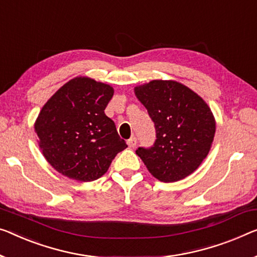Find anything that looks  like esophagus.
<instances>
[{
  "label": "esophagus",
  "instance_id": "34e87169",
  "mask_svg": "<svg viewBox=\"0 0 257 257\" xmlns=\"http://www.w3.org/2000/svg\"><path fill=\"white\" fill-rule=\"evenodd\" d=\"M127 144H128V147L130 149H134V148L136 147V144H137V139H136L135 136L130 137V139L127 141Z\"/></svg>",
  "mask_w": 257,
  "mask_h": 257
}]
</instances>
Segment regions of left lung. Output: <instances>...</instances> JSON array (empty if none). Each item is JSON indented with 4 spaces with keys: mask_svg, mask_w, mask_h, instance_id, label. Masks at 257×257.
I'll list each match as a JSON object with an SVG mask.
<instances>
[{
    "mask_svg": "<svg viewBox=\"0 0 257 257\" xmlns=\"http://www.w3.org/2000/svg\"><path fill=\"white\" fill-rule=\"evenodd\" d=\"M135 94L155 123L156 141L136 155L163 182L185 179L201 165L211 148L216 122L206 102L175 80H151Z\"/></svg>",
    "mask_w": 257,
    "mask_h": 257,
    "instance_id": "1",
    "label": "left lung"
}]
</instances>
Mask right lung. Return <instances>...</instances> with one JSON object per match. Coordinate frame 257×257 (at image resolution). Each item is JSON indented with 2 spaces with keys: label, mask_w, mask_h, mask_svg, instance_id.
Instances as JSON below:
<instances>
[{
  "label": "right lung",
  "mask_w": 257,
  "mask_h": 257,
  "mask_svg": "<svg viewBox=\"0 0 257 257\" xmlns=\"http://www.w3.org/2000/svg\"><path fill=\"white\" fill-rule=\"evenodd\" d=\"M114 90L89 77H76L44 105L34 124L46 160L64 177L94 181L128 147L105 114Z\"/></svg>",
  "instance_id": "1"
}]
</instances>
